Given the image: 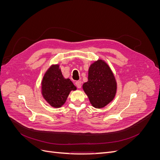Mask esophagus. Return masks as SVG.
Returning a JSON list of instances; mask_svg holds the SVG:
<instances>
[{"instance_id": "esophagus-1", "label": "esophagus", "mask_w": 160, "mask_h": 160, "mask_svg": "<svg viewBox=\"0 0 160 160\" xmlns=\"http://www.w3.org/2000/svg\"><path fill=\"white\" fill-rule=\"evenodd\" d=\"M75 85H76V87H77V88L80 89V88H81V81H77L76 83H75Z\"/></svg>"}]
</instances>
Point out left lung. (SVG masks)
<instances>
[{
    "label": "left lung",
    "instance_id": "left-lung-1",
    "mask_svg": "<svg viewBox=\"0 0 160 160\" xmlns=\"http://www.w3.org/2000/svg\"><path fill=\"white\" fill-rule=\"evenodd\" d=\"M83 89L95 108H103L113 101L117 83L110 67L104 61L99 59L90 65L88 81L83 85Z\"/></svg>",
    "mask_w": 160,
    "mask_h": 160
}]
</instances>
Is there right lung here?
<instances>
[{"instance_id": "1", "label": "right lung", "mask_w": 160, "mask_h": 160, "mask_svg": "<svg viewBox=\"0 0 160 160\" xmlns=\"http://www.w3.org/2000/svg\"><path fill=\"white\" fill-rule=\"evenodd\" d=\"M41 85L43 98L55 108L61 107L70 92L77 89L69 79L64 78L59 65L49 67L43 77Z\"/></svg>"}]
</instances>
